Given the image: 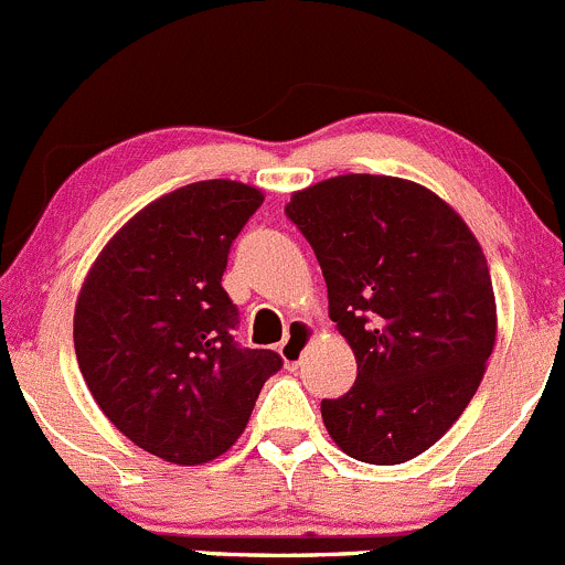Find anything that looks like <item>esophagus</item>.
Masks as SVG:
<instances>
[{
    "label": "esophagus",
    "instance_id": "esophagus-1",
    "mask_svg": "<svg viewBox=\"0 0 565 565\" xmlns=\"http://www.w3.org/2000/svg\"><path fill=\"white\" fill-rule=\"evenodd\" d=\"M312 340V327L305 321H294L288 327V334H285V340L280 343V356L282 362L288 367H296L301 362V354H305V349L310 345Z\"/></svg>",
    "mask_w": 565,
    "mask_h": 565
}]
</instances>
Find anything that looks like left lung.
<instances>
[{
    "label": "left lung",
    "instance_id": "8db88e82",
    "mask_svg": "<svg viewBox=\"0 0 565 565\" xmlns=\"http://www.w3.org/2000/svg\"><path fill=\"white\" fill-rule=\"evenodd\" d=\"M285 216L310 242L329 318L356 382L321 401L340 450L401 465L431 448L472 401L494 349L489 266L470 227L426 186L338 175L296 192Z\"/></svg>",
    "mask_w": 565,
    "mask_h": 565
}]
</instances>
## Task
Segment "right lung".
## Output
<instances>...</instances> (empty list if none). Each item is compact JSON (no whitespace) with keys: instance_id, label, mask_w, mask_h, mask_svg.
Wrapping results in <instances>:
<instances>
[{"instance_id":"right-lung-1","label":"right lung","mask_w":565,"mask_h":565,"mask_svg":"<svg viewBox=\"0 0 565 565\" xmlns=\"http://www.w3.org/2000/svg\"><path fill=\"white\" fill-rule=\"evenodd\" d=\"M264 194L198 181L145 205L82 285L74 345L111 426L172 465H203L247 428L271 349L236 343L238 307L222 288L227 255Z\"/></svg>"}]
</instances>
